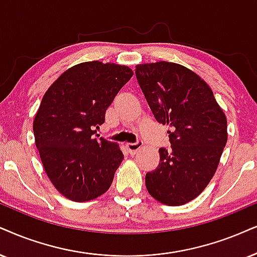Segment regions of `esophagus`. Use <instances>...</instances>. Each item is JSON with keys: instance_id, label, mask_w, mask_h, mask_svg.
<instances>
[{"instance_id": "esophagus-1", "label": "esophagus", "mask_w": 257, "mask_h": 257, "mask_svg": "<svg viewBox=\"0 0 257 257\" xmlns=\"http://www.w3.org/2000/svg\"><path fill=\"white\" fill-rule=\"evenodd\" d=\"M142 146H144V142H142L141 140H139L135 144H126V149H128V152L131 153L132 155H134L142 148Z\"/></svg>"}]
</instances>
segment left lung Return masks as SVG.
<instances>
[{
    "mask_svg": "<svg viewBox=\"0 0 257 257\" xmlns=\"http://www.w3.org/2000/svg\"><path fill=\"white\" fill-rule=\"evenodd\" d=\"M135 74L155 119L171 126V148L159 149L160 162L146 174V187L162 204L184 205L203 192L218 167L226 117L210 86L181 65H138Z\"/></svg>",
    "mask_w": 257,
    "mask_h": 257,
    "instance_id": "8db88e82",
    "label": "left lung"
}]
</instances>
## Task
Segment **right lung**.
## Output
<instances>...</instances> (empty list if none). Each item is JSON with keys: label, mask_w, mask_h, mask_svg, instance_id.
Returning <instances> with one entry per match:
<instances>
[{"label": "right lung", "mask_w": 257, "mask_h": 257, "mask_svg": "<svg viewBox=\"0 0 257 257\" xmlns=\"http://www.w3.org/2000/svg\"><path fill=\"white\" fill-rule=\"evenodd\" d=\"M133 71L87 61L50 86L35 115V145L48 178L64 197L87 201L109 190L123 160L117 144L94 135Z\"/></svg>", "instance_id": "1"}]
</instances>
